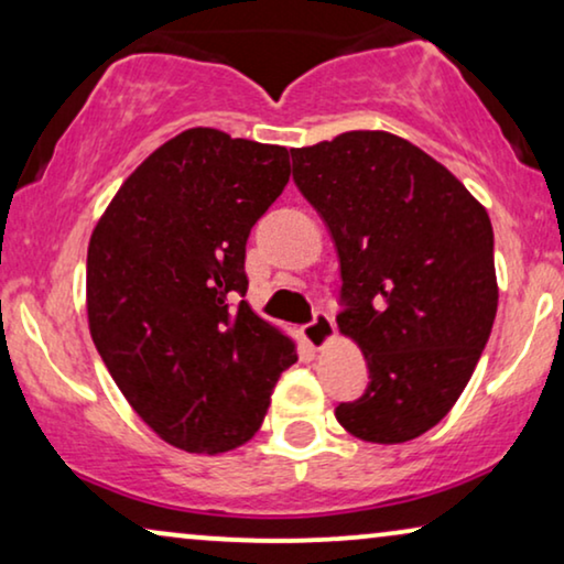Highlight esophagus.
<instances>
[{
	"instance_id": "obj_1",
	"label": "esophagus",
	"mask_w": 564,
	"mask_h": 564,
	"mask_svg": "<svg viewBox=\"0 0 564 564\" xmlns=\"http://www.w3.org/2000/svg\"><path fill=\"white\" fill-rule=\"evenodd\" d=\"M334 334H336V326L328 313H315L313 323H307L303 328V338L307 341V346H313V349H323V346L334 338Z\"/></svg>"
}]
</instances>
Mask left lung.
<instances>
[{
	"label": "left lung",
	"instance_id": "obj_1",
	"mask_svg": "<svg viewBox=\"0 0 564 564\" xmlns=\"http://www.w3.org/2000/svg\"><path fill=\"white\" fill-rule=\"evenodd\" d=\"M292 180L341 261L338 330L365 354V395L336 408L351 436L403 444L473 377L498 311L488 210L444 164L384 130L292 149Z\"/></svg>",
	"mask_w": 564,
	"mask_h": 564
}]
</instances>
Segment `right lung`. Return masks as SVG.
Instances as JSON below:
<instances>
[{"instance_id": "1", "label": "right lung", "mask_w": 564, "mask_h": 564, "mask_svg": "<svg viewBox=\"0 0 564 564\" xmlns=\"http://www.w3.org/2000/svg\"><path fill=\"white\" fill-rule=\"evenodd\" d=\"M290 182V151L189 128L122 182L89 238V334L130 408L189 454L261 429L295 341L246 295V241Z\"/></svg>"}]
</instances>
